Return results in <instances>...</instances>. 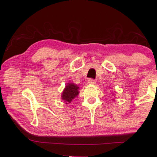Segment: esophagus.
I'll return each instance as SVG.
<instances>
[{"mask_svg":"<svg viewBox=\"0 0 157 157\" xmlns=\"http://www.w3.org/2000/svg\"><path fill=\"white\" fill-rule=\"evenodd\" d=\"M88 83L89 84H95L96 80H94V79H88Z\"/></svg>","mask_w":157,"mask_h":157,"instance_id":"esophagus-1","label":"esophagus"}]
</instances>
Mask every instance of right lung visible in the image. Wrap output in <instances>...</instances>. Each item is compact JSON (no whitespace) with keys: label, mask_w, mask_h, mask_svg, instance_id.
Returning <instances> with one entry per match:
<instances>
[{"label":"right lung","mask_w":157,"mask_h":157,"mask_svg":"<svg viewBox=\"0 0 157 157\" xmlns=\"http://www.w3.org/2000/svg\"><path fill=\"white\" fill-rule=\"evenodd\" d=\"M79 87L73 83H67L62 92L61 98L66 104L71 103L72 100L79 94Z\"/></svg>","instance_id":"obj_1"}]
</instances>
